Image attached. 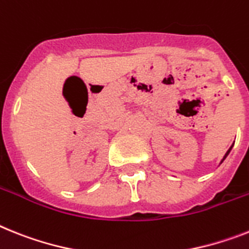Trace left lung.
I'll return each instance as SVG.
<instances>
[{"label":"left lung","mask_w":249,"mask_h":249,"mask_svg":"<svg viewBox=\"0 0 249 249\" xmlns=\"http://www.w3.org/2000/svg\"><path fill=\"white\" fill-rule=\"evenodd\" d=\"M231 147H233V145H231ZM231 147L229 148V149H228V152H227V153H225V156L223 157V160H221V162H223V160H224L225 158H227V156H228V154H229V152H231Z\"/></svg>","instance_id":"left-lung-1"}]
</instances>
